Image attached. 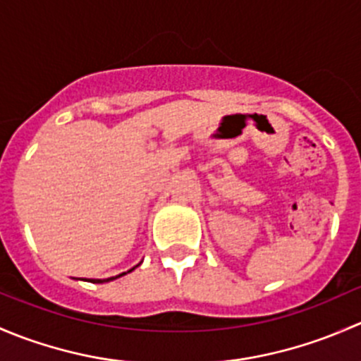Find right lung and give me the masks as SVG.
Here are the masks:
<instances>
[{
	"label": "right lung",
	"mask_w": 361,
	"mask_h": 361,
	"mask_svg": "<svg viewBox=\"0 0 361 361\" xmlns=\"http://www.w3.org/2000/svg\"><path fill=\"white\" fill-rule=\"evenodd\" d=\"M130 271H134V267L130 269ZM130 271H127V272H130ZM127 272H122V274H118V276H115V278H108V279H89L90 283H106V281H113V279H116V278H120V276H123V274H127ZM87 281V279H85Z\"/></svg>",
	"instance_id": "right-lung-1"
}]
</instances>
